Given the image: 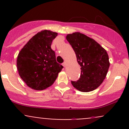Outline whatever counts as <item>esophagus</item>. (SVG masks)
Instances as JSON below:
<instances>
[{"label":"esophagus","mask_w":129,"mask_h":129,"mask_svg":"<svg viewBox=\"0 0 129 129\" xmlns=\"http://www.w3.org/2000/svg\"><path fill=\"white\" fill-rule=\"evenodd\" d=\"M62 66H63V67H66V62H63V63H62Z\"/></svg>","instance_id":"obj_1"}]
</instances>
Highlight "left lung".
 Wrapping results in <instances>:
<instances>
[{"instance_id": "8db88e82", "label": "left lung", "mask_w": 129, "mask_h": 129, "mask_svg": "<svg viewBox=\"0 0 129 129\" xmlns=\"http://www.w3.org/2000/svg\"><path fill=\"white\" fill-rule=\"evenodd\" d=\"M67 41L76 55L81 73L77 81H71L79 91L89 92L97 88L106 78L110 63L104 48L94 39L79 32L67 35Z\"/></svg>"}]
</instances>
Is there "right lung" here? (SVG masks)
<instances>
[{"instance_id": "right-lung-1", "label": "right lung", "mask_w": 129, "mask_h": 129, "mask_svg": "<svg viewBox=\"0 0 129 129\" xmlns=\"http://www.w3.org/2000/svg\"><path fill=\"white\" fill-rule=\"evenodd\" d=\"M57 35V33L50 30L38 33L19 53L17 68L19 76L33 89L42 90L51 86L62 69L51 48Z\"/></svg>"}]
</instances>
